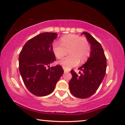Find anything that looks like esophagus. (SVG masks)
<instances>
[{"mask_svg": "<svg viewBox=\"0 0 125 125\" xmlns=\"http://www.w3.org/2000/svg\"><path fill=\"white\" fill-rule=\"evenodd\" d=\"M64 72L65 73L68 72H69V70H66V69H65V68H64Z\"/></svg>", "mask_w": 125, "mask_h": 125, "instance_id": "1", "label": "esophagus"}]
</instances>
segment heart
Returning <instances> with one entry per match:
<instances>
[{
  "label": "heart",
  "instance_id": "1",
  "mask_svg": "<svg viewBox=\"0 0 125 125\" xmlns=\"http://www.w3.org/2000/svg\"><path fill=\"white\" fill-rule=\"evenodd\" d=\"M60 42H55L52 44L53 52L57 59H61L67 54L69 55L59 61V64L66 69L83 64L90 54L91 48L88 40L83 37L74 34L64 36Z\"/></svg>",
  "mask_w": 125,
  "mask_h": 125
}]
</instances>
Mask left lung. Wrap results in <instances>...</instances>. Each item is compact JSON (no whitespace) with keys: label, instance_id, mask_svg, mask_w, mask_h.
<instances>
[{"label":"left lung","instance_id":"left-lung-1","mask_svg":"<svg viewBox=\"0 0 125 125\" xmlns=\"http://www.w3.org/2000/svg\"><path fill=\"white\" fill-rule=\"evenodd\" d=\"M83 34L91 44L90 57L78 68L82 71L79 72V76L74 71H71L72 77L69 83L71 93L80 98H88L97 91L106 70V58L101 45L88 32H83Z\"/></svg>","mask_w":125,"mask_h":125}]
</instances>
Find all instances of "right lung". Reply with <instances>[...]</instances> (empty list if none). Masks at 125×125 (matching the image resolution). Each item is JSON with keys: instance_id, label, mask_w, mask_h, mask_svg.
<instances>
[{"instance_id": "add662e5", "label": "right lung", "mask_w": 125, "mask_h": 125, "mask_svg": "<svg viewBox=\"0 0 125 125\" xmlns=\"http://www.w3.org/2000/svg\"><path fill=\"white\" fill-rule=\"evenodd\" d=\"M56 33L44 32L29 40L19 57V68L23 81L29 91L37 96H45L54 90L64 73L62 66L49 67L56 60L52 42Z\"/></svg>"}]
</instances>
